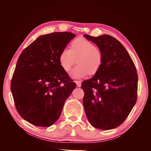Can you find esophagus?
I'll list each match as a JSON object with an SVG mask.
<instances>
[{
	"mask_svg": "<svg viewBox=\"0 0 151 151\" xmlns=\"http://www.w3.org/2000/svg\"><path fill=\"white\" fill-rule=\"evenodd\" d=\"M76 83L77 87H81V83H82L81 81H76Z\"/></svg>",
	"mask_w": 151,
	"mask_h": 151,
	"instance_id": "esophagus-1",
	"label": "esophagus"
}]
</instances>
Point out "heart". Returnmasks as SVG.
Here are the masks:
<instances>
[{"label": "heart", "instance_id": "obj_1", "mask_svg": "<svg viewBox=\"0 0 151 151\" xmlns=\"http://www.w3.org/2000/svg\"><path fill=\"white\" fill-rule=\"evenodd\" d=\"M103 60L101 50L83 38L74 40L70 43V49H63L58 56L59 63L66 72L70 71L76 62H78L79 64L71 72V76L76 79L82 78L88 74H96L102 65Z\"/></svg>", "mask_w": 151, "mask_h": 151}]
</instances>
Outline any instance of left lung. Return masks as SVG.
<instances>
[{
  "mask_svg": "<svg viewBox=\"0 0 151 151\" xmlns=\"http://www.w3.org/2000/svg\"><path fill=\"white\" fill-rule=\"evenodd\" d=\"M84 36L96 45L103 55L99 71L81 84L86 115L96 129H115L126 120L137 101L135 66L123 45L111 36Z\"/></svg>",
  "mask_w": 151,
  "mask_h": 151,
  "instance_id": "obj_1",
  "label": "left lung"
}]
</instances>
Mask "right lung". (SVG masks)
I'll return each instance as SVG.
<instances>
[{"instance_id": "add662e5", "label": "right lung", "mask_w": 151, "mask_h": 151, "mask_svg": "<svg viewBox=\"0 0 151 151\" xmlns=\"http://www.w3.org/2000/svg\"><path fill=\"white\" fill-rule=\"evenodd\" d=\"M76 35L56 32L40 36L22 52L11 83L15 106L31 124H54L76 84L58 61L59 54Z\"/></svg>"}]
</instances>
